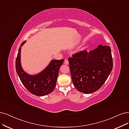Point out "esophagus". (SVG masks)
<instances>
[{
    "label": "esophagus",
    "mask_w": 129,
    "mask_h": 129,
    "mask_svg": "<svg viewBox=\"0 0 129 129\" xmlns=\"http://www.w3.org/2000/svg\"><path fill=\"white\" fill-rule=\"evenodd\" d=\"M64 64H65V65H69V61H68V59H65V61H64Z\"/></svg>",
    "instance_id": "34e87169"
}]
</instances>
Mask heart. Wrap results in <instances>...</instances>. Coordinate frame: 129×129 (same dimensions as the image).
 Wrapping results in <instances>:
<instances>
[{
  "label": "heart",
  "mask_w": 129,
  "mask_h": 129,
  "mask_svg": "<svg viewBox=\"0 0 129 129\" xmlns=\"http://www.w3.org/2000/svg\"><path fill=\"white\" fill-rule=\"evenodd\" d=\"M84 49V48H82V49Z\"/></svg>",
  "instance_id": "b5f03b06"
}]
</instances>
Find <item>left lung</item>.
I'll list each match as a JSON object with an SVG mask.
<instances>
[{
	"instance_id": "1",
	"label": "left lung",
	"mask_w": 129,
	"mask_h": 129,
	"mask_svg": "<svg viewBox=\"0 0 129 129\" xmlns=\"http://www.w3.org/2000/svg\"><path fill=\"white\" fill-rule=\"evenodd\" d=\"M73 84L78 91L91 93L105 82L113 69L111 47L99 45L89 52L83 50L69 58Z\"/></svg>"
}]
</instances>
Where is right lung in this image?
Listing matches in <instances>:
<instances>
[{
  "instance_id": "add662e5",
  "label": "right lung",
  "mask_w": 129,
  "mask_h": 129,
  "mask_svg": "<svg viewBox=\"0 0 129 129\" xmlns=\"http://www.w3.org/2000/svg\"><path fill=\"white\" fill-rule=\"evenodd\" d=\"M25 42L23 41L19 48L15 63L16 72L21 82L28 91L38 96H46L55 89L59 68L63 64L64 59L51 60L49 65L39 73L28 74L23 70L21 63V47Z\"/></svg>"
}]
</instances>
